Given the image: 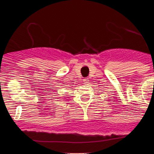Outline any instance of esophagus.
<instances>
[{"instance_id": "esophagus-1", "label": "esophagus", "mask_w": 154, "mask_h": 154, "mask_svg": "<svg viewBox=\"0 0 154 154\" xmlns=\"http://www.w3.org/2000/svg\"><path fill=\"white\" fill-rule=\"evenodd\" d=\"M88 81L89 80L88 78H86V79H83V83H84V84H88V82H89Z\"/></svg>"}]
</instances>
